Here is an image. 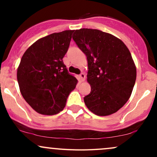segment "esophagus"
<instances>
[{"label":"esophagus","instance_id":"esophagus-1","mask_svg":"<svg viewBox=\"0 0 157 157\" xmlns=\"http://www.w3.org/2000/svg\"><path fill=\"white\" fill-rule=\"evenodd\" d=\"M80 78L81 81L83 82V81H85V80H86V75H85L84 73H81L80 75Z\"/></svg>","mask_w":157,"mask_h":157}]
</instances>
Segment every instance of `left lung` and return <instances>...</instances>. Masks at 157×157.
<instances>
[{
    "label": "left lung",
    "mask_w": 157,
    "mask_h": 157,
    "mask_svg": "<svg viewBox=\"0 0 157 157\" xmlns=\"http://www.w3.org/2000/svg\"><path fill=\"white\" fill-rule=\"evenodd\" d=\"M72 38L87 57L91 93L85 104L98 116L116 113L130 98L136 81L130 51L118 37L98 29L75 30Z\"/></svg>",
    "instance_id": "8db88e82"
}]
</instances>
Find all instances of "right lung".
Masks as SVG:
<instances>
[{
    "instance_id": "1",
    "label": "right lung",
    "mask_w": 157,
    "mask_h": 157,
    "mask_svg": "<svg viewBox=\"0 0 157 157\" xmlns=\"http://www.w3.org/2000/svg\"><path fill=\"white\" fill-rule=\"evenodd\" d=\"M74 30L53 33L37 40L23 54L17 71L20 91L36 112L54 115L66 106L76 87V77L69 75L63 58Z\"/></svg>"
}]
</instances>
